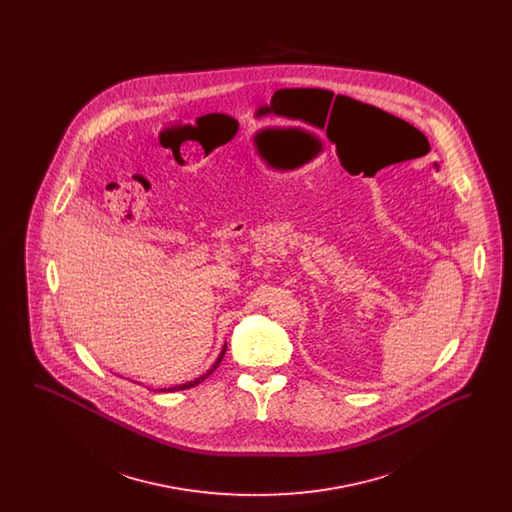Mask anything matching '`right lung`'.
<instances>
[{
	"instance_id": "obj_1",
	"label": "right lung",
	"mask_w": 512,
	"mask_h": 512,
	"mask_svg": "<svg viewBox=\"0 0 512 512\" xmlns=\"http://www.w3.org/2000/svg\"><path fill=\"white\" fill-rule=\"evenodd\" d=\"M224 351H226V345L222 347V351H220L219 359H217V363L215 365L211 366L203 376H199V378H195V380H192V382H188V384H180V386H176V388H169L167 391L172 390H188V388H194V386H197V384H201L207 376H211L213 372H215V368L220 365V361H222V357H224Z\"/></svg>"
}]
</instances>
